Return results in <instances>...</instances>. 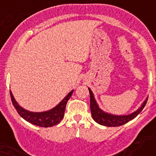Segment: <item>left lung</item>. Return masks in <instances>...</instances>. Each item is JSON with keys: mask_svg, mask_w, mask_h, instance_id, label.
Returning <instances> with one entry per match:
<instances>
[{"mask_svg": "<svg viewBox=\"0 0 156 156\" xmlns=\"http://www.w3.org/2000/svg\"><path fill=\"white\" fill-rule=\"evenodd\" d=\"M88 90L90 92V112H91V116H92L94 121L100 125L108 126V127H116V126H122L124 124H126L131 120H133V118H135L136 116L142 112L143 108L145 107L148 99L147 98L145 101L142 104V106L132 113L128 114V115H114V114L108 113V112L103 111L98 105L91 90L90 88H88Z\"/></svg>", "mask_w": 156, "mask_h": 156, "instance_id": "left-lung-1", "label": "left lung"}]
</instances>
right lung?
<instances>
[{
  "mask_svg": "<svg viewBox=\"0 0 156 156\" xmlns=\"http://www.w3.org/2000/svg\"><path fill=\"white\" fill-rule=\"evenodd\" d=\"M73 90H71L61 102L59 103L56 107L50 109L48 111L41 112H35L28 111L27 109L23 108L19 104L17 103L13 94L10 90V97L12 100L13 106L18 112V113L23 117L24 120H26L28 122L35 125L40 127H52L53 126H56L60 121L62 120L64 117V113H65V109H66V104L71 97L73 94Z\"/></svg>",
  "mask_w": 156,
  "mask_h": 156,
  "instance_id": "add662e5",
  "label": "right lung"
}]
</instances>
